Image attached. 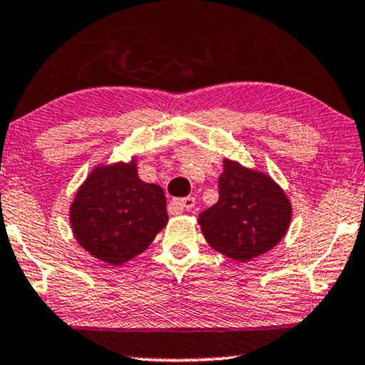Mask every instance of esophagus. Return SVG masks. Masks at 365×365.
<instances>
[{
	"label": "esophagus",
	"instance_id": "esophagus-1",
	"mask_svg": "<svg viewBox=\"0 0 365 365\" xmlns=\"http://www.w3.org/2000/svg\"><path fill=\"white\" fill-rule=\"evenodd\" d=\"M173 207H177L178 210H190L195 207V199L194 197H183V199H175L171 202Z\"/></svg>",
	"mask_w": 365,
	"mask_h": 365
}]
</instances>
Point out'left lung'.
I'll use <instances>...</instances> for the list:
<instances>
[{"label": "left lung", "instance_id": "1", "mask_svg": "<svg viewBox=\"0 0 365 365\" xmlns=\"http://www.w3.org/2000/svg\"><path fill=\"white\" fill-rule=\"evenodd\" d=\"M291 217V202L269 175L225 160L219 200L199 214V225L216 252L248 262L284 238Z\"/></svg>", "mask_w": 365, "mask_h": 365}]
</instances>
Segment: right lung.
<instances>
[{
    "mask_svg": "<svg viewBox=\"0 0 365 365\" xmlns=\"http://www.w3.org/2000/svg\"><path fill=\"white\" fill-rule=\"evenodd\" d=\"M69 221L88 253L122 265L143 253L166 226V197L160 185L139 178L135 160L96 166L74 197Z\"/></svg>",
    "mask_w": 365,
    "mask_h": 365,
    "instance_id": "1",
    "label": "right lung"
}]
</instances>
